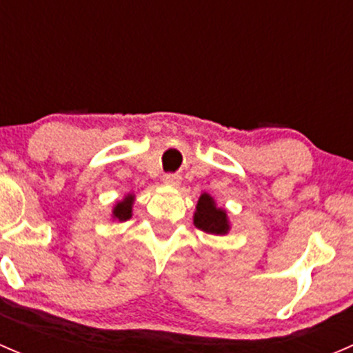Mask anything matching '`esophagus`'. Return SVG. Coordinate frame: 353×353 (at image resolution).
<instances>
[{
	"instance_id": "1",
	"label": "esophagus",
	"mask_w": 353,
	"mask_h": 353,
	"mask_svg": "<svg viewBox=\"0 0 353 353\" xmlns=\"http://www.w3.org/2000/svg\"><path fill=\"white\" fill-rule=\"evenodd\" d=\"M162 181L165 184H169V186H179V184H181V176H179V174H174V172L163 174Z\"/></svg>"
}]
</instances>
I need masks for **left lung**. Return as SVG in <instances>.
<instances>
[{
	"label": "left lung",
	"instance_id": "left-lung-1",
	"mask_svg": "<svg viewBox=\"0 0 353 353\" xmlns=\"http://www.w3.org/2000/svg\"><path fill=\"white\" fill-rule=\"evenodd\" d=\"M194 225L206 234H225L229 230L227 215L223 210L216 208L213 199L208 194H201L199 198L196 213H194Z\"/></svg>",
	"mask_w": 353,
	"mask_h": 353
}]
</instances>
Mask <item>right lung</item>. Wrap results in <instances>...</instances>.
Returning a JSON list of instances; mask_svg holds the SVG:
<instances>
[{
    "label": "right lung",
    "mask_w": 353,
    "mask_h": 353,
    "mask_svg": "<svg viewBox=\"0 0 353 353\" xmlns=\"http://www.w3.org/2000/svg\"><path fill=\"white\" fill-rule=\"evenodd\" d=\"M131 203H133V199L131 196H128L126 199H123V201H119L116 205V208H114V216H116L117 220H128L131 216Z\"/></svg>",
    "instance_id": "add662e5"
}]
</instances>
